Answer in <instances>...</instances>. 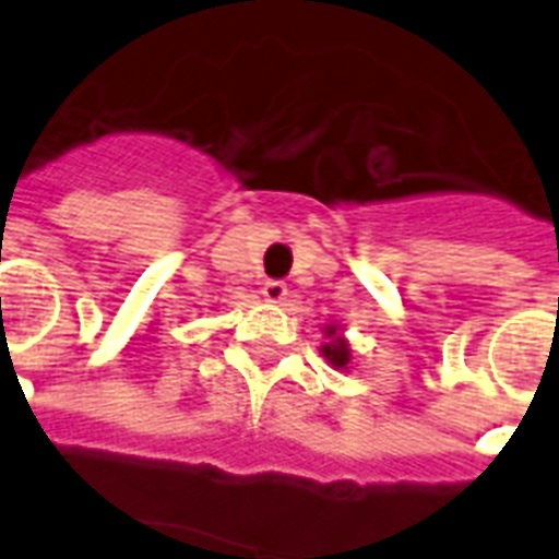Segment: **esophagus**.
<instances>
[{
    "instance_id": "esophagus-1",
    "label": "esophagus",
    "mask_w": 559,
    "mask_h": 559,
    "mask_svg": "<svg viewBox=\"0 0 559 559\" xmlns=\"http://www.w3.org/2000/svg\"><path fill=\"white\" fill-rule=\"evenodd\" d=\"M261 293H263V298H266V301H272V305H281V301H287V296H289V289H287V284H284V281H266Z\"/></svg>"
}]
</instances>
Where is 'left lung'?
<instances>
[{
    "instance_id": "obj_1",
    "label": "left lung",
    "mask_w": 559,
    "mask_h": 559,
    "mask_svg": "<svg viewBox=\"0 0 559 559\" xmlns=\"http://www.w3.org/2000/svg\"><path fill=\"white\" fill-rule=\"evenodd\" d=\"M342 331H345V328H340V324H328V328H324V336H328V342H324L322 348H319L322 350V357L328 359V362H331L336 371L348 368L350 357H354V354H350L348 340L342 336Z\"/></svg>"
}]
</instances>
